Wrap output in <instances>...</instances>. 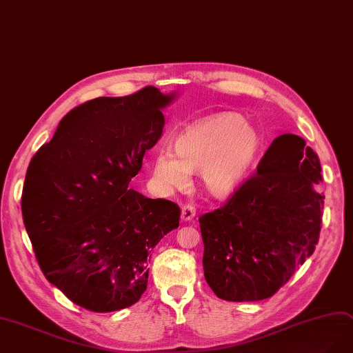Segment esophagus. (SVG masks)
I'll return each mask as SVG.
<instances>
[{
	"label": "esophagus",
	"mask_w": 353,
	"mask_h": 353,
	"mask_svg": "<svg viewBox=\"0 0 353 353\" xmlns=\"http://www.w3.org/2000/svg\"><path fill=\"white\" fill-rule=\"evenodd\" d=\"M194 216H196V208H194L193 205H186L181 208V219L192 221Z\"/></svg>",
	"instance_id": "esophagus-1"
}]
</instances>
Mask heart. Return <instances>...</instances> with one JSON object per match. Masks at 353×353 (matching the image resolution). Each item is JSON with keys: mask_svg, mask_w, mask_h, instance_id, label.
<instances>
[{"mask_svg": "<svg viewBox=\"0 0 353 353\" xmlns=\"http://www.w3.org/2000/svg\"><path fill=\"white\" fill-rule=\"evenodd\" d=\"M260 147L257 130L240 114H218L189 126L174 143L176 154L161 150L152 174L163 189H183L189 172H201L215 196H227L241 183Z\"/></svg>", "mask_w": 353, "mask_h": 353, "instance_id": "heart-1", "label": "heart"}]
</instances>
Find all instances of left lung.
Listing matches in <instances>:
<instances>
[{"mask_svg":"<svg viewBox=\"0 0 353 353\" xmlns=\"http://www.w3.org/2000/svg\"><path fill=\"white\" fill-rule=\"evenodd\" d=\"M321 180L319 155L301 137L283 134L223 206L199 216L205 279L218 298H270L314 253Z\"/></svg>","mask_w":353,"mask_h":353,"instance_id":"left-lung-1","label":"left lung"}]
</instances>
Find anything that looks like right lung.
<instances>
[{"instance_id": "add662e5", "label": "right lung", "mask_w": 353, "mask_h": 353, "mask_svg": "<svg viewBox=\"0 0 353 353\" xmlns=\"http://www.w3.org/2000/svg\"><path fill=\"white\" fill-rule=\"evenodd\" d=\"M173 99L148 85L85 101L63 116L29 164L21 212L37 263L88 311L138 303L151 250L179 227L177 203L128 188L160 139L161 109Z\"/></svg>"}]
</instances>
